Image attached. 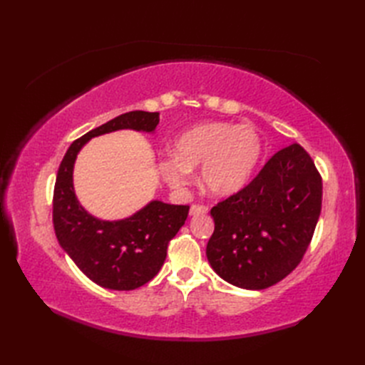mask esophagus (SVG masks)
<instances>
[{
    "label": "esophagus",
    "instance_id": "34e87169",
    "mask_svg": "<svg viewBox=\"0 0 365 365\" xmlns=\"http://www.w3.org/2000/svg\"><path fill=\"white\" fill-rule=\"evenodd\" d=\"M208 212V207L207 205H200V204H193L190 207V215L196 216V215H204Z\"/></svg>",
    "mask_w": 365,
    "mask_h": 365
}]
</instances>
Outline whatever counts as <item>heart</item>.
I'll use <instances>...</instances> for the list:
<instances>
[{"label":"heart","mask_w":365,"mask_h":365,"mask_svg":"<svg viewBox=\"0 0 365 365\" xmlns=\"http://www.w3.org/2000/svg\"><path fill=\"white\" fill-rule=\"evenodd\" d=\"M262 155V138L251 125L204 121L184 130L175 141V153L160 160L161 173L172 187L192 180V168L201 165V181L216 196L242 189Z\"/></svg>","instance_id":"heart-1"}]
</instances>
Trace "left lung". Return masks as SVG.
Masks as SVG:
<instances>
[{
	"mask_svg": "<svg viewBox=\"0 0 365 365\" xmlns=\"http://www.w3.org/2000/svg\"><path fill=\"white\" fill-rule=\"evenodd\" d=\"M323 181L297 143L268 160L244 189L212 208L207 259L244 289L279 283L302 262L322 213Z\"/></svg>",
	"mask_w": 365,
	"mask_h": 365,
	"instance_id": "left-lung-1",
	"label": "left lung"
}]
</instances>
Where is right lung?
Wrapping results in <instances>:
<instances>
[{"instance_id":"obj_1","label":"right lung","mask_w":365,"mask_h":365,"mask_svg":"<svg viewBox=\"0 0 365 365\" xmlns=\"http://www.w3.org/2000/svg\"><path fill=\"white\" fill-rule=\"evenodd\" d=\"M158 121V113L121 114L73 141L59 165L53 193L54 233L77 268L102 288L132 291L155 277L168 256L169 242L184 225L190 207L152 201L126 219H97L74 195L76 157L93 137L118 129L153 132Z\"/></svg>"}]
</instances>
